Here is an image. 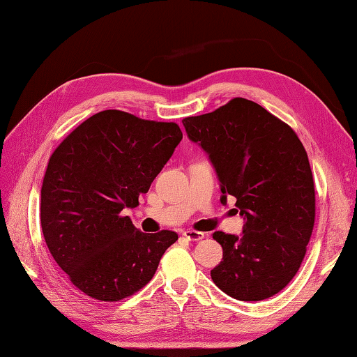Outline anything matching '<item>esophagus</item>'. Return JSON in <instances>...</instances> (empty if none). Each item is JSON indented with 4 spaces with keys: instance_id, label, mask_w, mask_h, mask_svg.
<instances>
[{
    "instance_id": "34e87169",
    "label": "esophagus",
    "mask_w": 357,
    "mask_h": 357,
    "mask_svg": "<svg viewBox=\"0 0 357 357\" xmlns=\"http://www.w3.org/2000/svg\"><path fill=\"white\" fill-rule=\"evenodd\" d=\"M183 237L188 238V240H191V242H199V240L205 238V232L194 231V229H188V231L183 232Z\"/></svg>"
}]
</instances>
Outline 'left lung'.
<instances>
[{
  "mask_svg": "<svg viewBox=\"0 0 357 357\" xmlns=\"http://www.w3.org/2000/svg\"><path fill=\"white\" fill-rule=\"evenodd\" d=\"M188 137L205 149L222 199L236 197L243 234L215 231L223 259L211 278L237 301L278 294L299 271L316 219L314 180L299 137L285 121L246 98L183 119Z\"/></svg>",
  "mask_w": 357,
  "mask_h": 357,
  "instance_id": "1",
  "label": "left lung"
}]
</instances>
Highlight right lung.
<instances>
[{
  "mask_svg": "<svg viewBox=\"0 0 357 357\" xmlns=\"http://www.w3.org/2000/svg\"><path fill=\"white\" fill-rule=\"evenodd\" d=\"M181 138L177 123L107 109L50 155L41 186L43 236L72 285L92 299L135 294L177 242L174 231L140 232L121 211L138 205Z\"/></svg>",
  "mask_w": 357,
  "mask_h": 357,
  "instance_id": "add662e5",
  "label": "right lung"
}]
</instances>
